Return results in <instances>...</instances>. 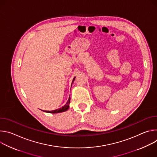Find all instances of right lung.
I'll return each mask as SVG.
<instances>
[{
	"mask_svg": "<svg viewBox=\"0 0 157 157\" xmlns=\"http://www.w3.org/2000/svg\"><path fill=\"white\" fill-rule=\"evenodd\" d=\"M75 77L73 79V81H72V84L73 82V81H75ZM72 85V84H71ZM70 98L68 99V101H67L66 104L65 105H64L61 108H59L58 109H56V110H52V111H49V110H47L45 111L46 113H52V114H56V113H63V112H64V111H66L67 110H68L70 107Z\"/></svg>",
	"mask_w": 157,
	"mask_h": 157,
	"instance_id": "obj_1",
	"label": "right lung"
}]
</instances>
